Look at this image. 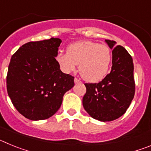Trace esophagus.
I'll return each instance as SVG.
<instances>
[{
  "mask_svg": "<svg viewBox=\"0 0 151 151\" xmlns=\"http://www.w3.org/2000/svg\"><path fill=\"white\" fill-rule=\"evenodd\" d=\"M74 82H75V83L77 84V83H78V82H80V80L78 79V78H75Z\"/></svg>",
  "mask_w": 151,
  "mask_h": 151,
  "instance_id": "esophagus-1",
  "label": "esophagus"
}]
</instances>
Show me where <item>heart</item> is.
Instances as JSON below:
<instances>
[{"instance_id": "obj_1", "label": "heart", "mask_w": 151, "mask_h": 151, "mask_svg": "<svg viewBox=\"0 0 151 151\" xmlns=\"http://www.w3.org/2000/svg\"><path fill=\"white\" fill-rule=\"evenodd\" d=\"M56 62L62 72L70 73L76 69L82 78L89 82H97L104 78L110 69L111 52L106 45L91 41H80L71 44L66 54L59 53Z\"/></svg>"}]
</instances>
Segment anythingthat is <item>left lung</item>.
Segmentation results:
<instances>
[{"label":"left lung","instance_id":"8db88e82","mask_svg":"<svg viewBox=\"0 0 151 151\" xmlns=\"http://www.w3.org/2000/svg\"><path fill=\"white\" fill-rule=\"evenodd\" d=\"M113 50L111 71L99 83L85 84V110L94 119L110 122L122 116L134 98V65L128 51L116 42L105 40Z\"/></svg>","mask_w":151,"mask_h":151}]
</instances>
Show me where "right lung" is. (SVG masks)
<instances>
[{
  "instance_id": "right-lung-1",
  "label": "right lung",
  "mask_w": 151,
  "mask_h": 151,
  "mask_svg": "<svg viewBox=\"0 0 151 151\" xmlns=\"http://www.w3.org/2000/svg\"><path fill=\"white\" fill-rule=\"evenodd\" d=\"M61 39L30 41L10 60L6 89L13 106L31 120H43L55 114L63 97L74 86V77L63 73L56 62Z\"/></svg>"
}]
</instances>
